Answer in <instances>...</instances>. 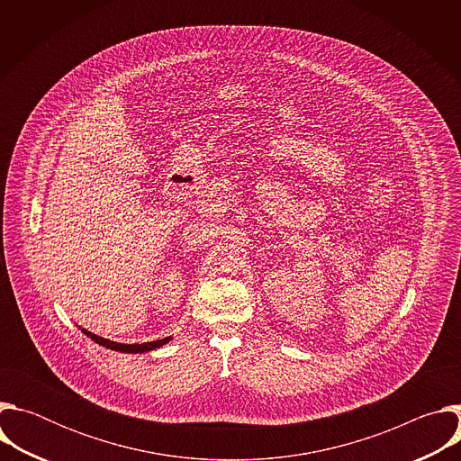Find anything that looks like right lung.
<instances>
[{"label": "right lung", "instance_id": "obj_1", "mask_svg": "<svg viewBox=\"0 0 461 461\" xmlns=\"http://www.w3.org/2000/svg\"><path fill=\"white\" fill-rule=\"evenodd\" d=\"M84 334H86V336H89V338H91L95 343H98V345H102V347H105V348H111V350H118V352H129V354L149 352V350H153V348H158V347H162V345H166V343L169 341V338H166V339H157V341H151V343H142V345H122V343H114V341H109V339L98 338V336H95V334H91V332H86V330H84Z\"/></svg>", "mask_w": 461, "mask_h": 461}]
</instances>
